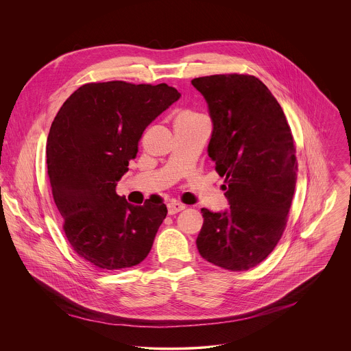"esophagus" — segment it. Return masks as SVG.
Wrapping results in <instances>:
<instances>
[{"label": "esophagus", "instance_id": "esophagus-1", "mask_svg": "<svg viewBox=\"0 0 351 351\" xmlns=\"http://www.w3.org/2000/svg\"><path fill=\"white\" fill-rule=\"evenodd\" d=\"M185 209V205L181 204V202H177V201H170L169 205H167V210H169V215H176L181 210Z\"/></svg>", "mask_w": 351, "mask_h": 351}]
</instances>
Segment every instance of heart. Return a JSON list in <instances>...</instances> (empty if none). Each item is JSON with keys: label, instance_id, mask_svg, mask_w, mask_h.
Segmentation results:
<instances>
[{"label": "heart", "instance_id": "heart-1", "mask_svg": "<svg viewBox=\"0 0 351 351\" xmlns=\"http://www.w3.org/2000/svg\"><path fill=\"white\" fill-rule=\"evenodd\" d=\"M182 116H189V114H182Z\"/></svg>", "mask_w": 351, "mask_h": 351}]
</instances>
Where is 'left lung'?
<instances>
[{
  "label": "left lung",
  "instance_id": "8db88e82",
  "mask_svg": "<svg viewBox=\"0 0 351 351\" xmlns=\"http://www.w3.org/2000/svg\"><path fill=\"white\" fill-rule=\"evenodd\" d=\"M192 85L213 124L208 155L226 177L230 209H201V256L232 271L261 263L278 243L292 204L298 162L282 108L252 75L200 77Z\"/></svg>",
  "mask_w": 351,
  "mask_h": 351
}]
</instances>
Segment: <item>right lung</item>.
Wrapping results in <instances>:
<instances>
[{
	"label": "right lung",
	"instance_id": "right-lung-1",
	"mask_svg": "<svg viewBox=\"0 0 351 351\" xmlns=\"http://www.w3.org/2000/svg\"><path fill=\"white\" fill-rule=\"evenodd\" d=\"M180 97L166 84H86L51 124L47 169L64 234L80 256L100 269L131 267L150 252L166 205L154 199L130 204L116 186L143 131Z\"/></svg>",
	"mask_w": 351,
	"mask_h": 351
}]
</instances>
